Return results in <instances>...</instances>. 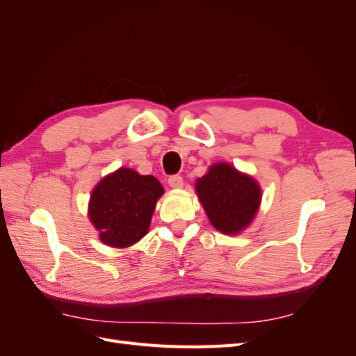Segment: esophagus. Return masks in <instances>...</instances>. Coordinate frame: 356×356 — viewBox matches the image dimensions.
<instances>
[{
    "instance_id": "34e87169",
    "label": "esophagus",
    "mask_w": 356,
    "mask_h": 356,
    "mask_svg": "<svg viewBox=\"0 0 356 356\" xmlns=\"http://www.w3.org/2000/svg\"><path fill=\"white\" fill-rule=\"evenodd\" d=\"M168 184H169L172 188H181V187L184 186L183 177H179V175H172V177H169V179H168Z\"/></svg>"
}]
</instances>
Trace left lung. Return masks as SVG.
<instances>
[{"instance_id": "8db88e82", "label": "left lung", "mask_w": 356, "mask_h": 356, "mask_svg": "<svg viewBox=\"0 0 356 356\" xmlns=\"http://www.w3.org/2000/svg\"><path fill=\"white\" fill-rule=\"evenodd\" d=\"M196 193L213 227L225 234L243 230L254 218L260 202L256 181L225 163L211 165L207 175L196 183Z\"/></svg>"}]
</instances>
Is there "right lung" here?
Here are the masks:
<instances>
[{
	"label": "right lung",
	"mask_w": 356,
	"mask_h": 356,
	"mask_svg": "<svg viewBox=\"0 0 356 356\" xmlns=\"http://www.w3.org/2000/svg\"><path fill=\"white\" fill-rule=\"evenodd\" d=\"M163 195L160 181L122 168L104 178L90 200V219L109 247L124 248L149 230L156 200Z\"/></svg>",
	"instance_id": "obj_1"
}]
</instances>
